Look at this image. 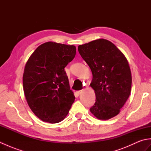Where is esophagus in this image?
<instances>
[{"label":"esophagus","instance_id":"obj_1","mask_svg":"<svg viewBox=\"0 0 151 151\" xmlns=\"http://www.w3.org/2000/svg\"><path fill=\"white\" fill-rule=\"evenodd\" d=\"M82 93V90H80V91H76V93H77L78 95L81 94Z\"/></svg>","mask_w":151,"mask_h":151}]
</instances>
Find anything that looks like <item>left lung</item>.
<instances>
[{
  "label": "left lung",
  "mask_w": 151,
  "mask_h": 151,
  "mask_svg": "<svg viewBox=\"0 0 151 151\" xmlns=\"http://www.w3.org/2000/svg\"><path fill=\"white\" fill-rule=\"evenodd\" d=\"M78 50L93 75L90 86L96 100L89 109L91 113L101 120L116 116L131 91L132 75L127 58L114 43L105 39L81 45Z\"/></svg>",
  "instance_id": "1"
}]
</instances>
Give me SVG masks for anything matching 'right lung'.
<instances>
[{
	"label": "right lung",
	"mask_w": 151,
	"mask_h": 151,
	"mask_svg": "<svg viewBox=\"0 0 151 151\" xmlns=\"http://www.w3.org/2000/svg\"><path fill=\"white\" fill-rule=\"evenodd\" d=\"M76 47L49 41L34 50L25 65L22 84L31 110L41 121H62L75 97L64 68L75 58Z\"/></svg>",
	"instance_id": "obj_1"
}]
</instances>
